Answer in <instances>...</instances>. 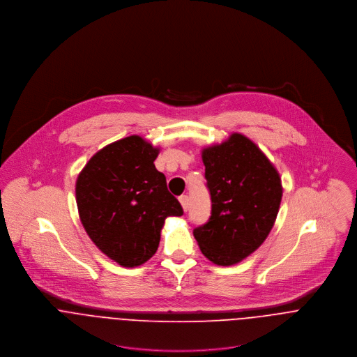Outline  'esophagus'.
Wrapping results in <instances>:
<instances>
[{
    "mask_svg": "<svg viewBox=\"0 0 357 357\" xmlns=\"http://www.w3.org/2000/svg\"><path fill=\"white\" fill-rule=\"evenodd\" d=\"M178 201H180V204L183 206V210L187 211L188 207H190V198H188L187 195H181V197L178 198Z\"/></svg>",
    "mask_w": 357,
    "mask_h": 357,
    "instance_id": "obj_1",
    "label": "esophagus"
}]
</instances>
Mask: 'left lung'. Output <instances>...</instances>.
Listing matches in <instances>:
<instances>
[{
    "label": "left lung",
    "mask_w": 357,
    "mask_h": 357,
    "mask_svg": "<svg viewBox=\"0 0 357 357\" xmlns=\"http://www.w3.org/2000/svg\"><path fill=\"white\" fill-rule=\"evenodd\" d=\"M202 160L211 215L194 236L208 261L235 265L268 238L282 202V180L266 155L242 133L204 147Z\"/></svg>",
    "instance_id": "1"
}]
</instances>
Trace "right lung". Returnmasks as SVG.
<instances>
[{
  "instance_id": "obj_1",
  "label": "right lung",
  "mask_w": 357,
  "mask_h": 357,
  "mask_svg": "<svg viewBox=\"0 0 357 357\" xmlns=\"http://www.w3.org/2000/svg\"><path fill=\"white\" fill-rule=\"evenodd\" d=\"M159 147L133 135L105 146L78 174L79 220L98 249L125 268L143 265L160 241L165 220L183 207L153 160Z\"/></svg>"
}]
</instances>
